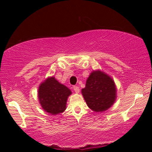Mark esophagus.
<instances>
[{"mask_svg":"<svg viewBox=\"0 0 152 152\" xmlns=\"http://www.w3.org/2000/svg\"><path fill=\"white\" fill-rule=\"evenodd\" d=\"M73 90H74V91H75V92L76 93H80V88H79L78 86H73Z\"/></svg>","mask_w":152,"mask_h":152,"instance_id":"34e87169","label":"esophagus"}]
</instances>
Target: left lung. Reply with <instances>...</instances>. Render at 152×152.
Returning <instances> with one entry per match:
<instances>
[{
    "label": "left lung",
    "instance_id": "8db88e82",
    "mask_svg": "<svg viewBox=\"0 0 152 152\" xmlns=\"http://www.w3.org/2000/svg\"><path fill=\"white\" fill-rule=\"evenodd\" d=\"M82 94L87 106L95 112L105 111L117 98V88L113 79L100 70H93L86 80Z\"/></svg>",
    "mask_w": 152,
    "mask_h": 152
}]
</instances>
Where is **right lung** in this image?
Returning <instances> with one entry per match:
<instances>
[{
  "instance_id": "obj_1",
  "label": "right lung",
  "mask_w": 152,
  "mask_h": 152,
  "mask_svg": "<svg viewBox=\"0 0 152 152\" xmlns=\"http://www.w3.org/2000/svg\"><path fill=\"white\" fill-rule=\"evenodd\" d=\"M71 91L55 78L49 77L41 82L38 89V98L42 109L51 115H57L65 111L68 97Z\"/></svg>"
}]
</instances>
